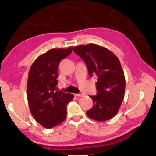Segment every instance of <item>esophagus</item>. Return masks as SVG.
I'll list each match as a JSON object with an SVG mask.
<instances>
[{"mask_svg": "<svg viewBox=\"0 0 156 156\" xmlns=\"http://www.w3.org/2000/svg\"><path fill=\"white\" fill-rule=\"evenodd\" d=\"M75 95H76V97H83V96H84V94L80 93V94H76Z\"/></svg>", "mask_w": 156, "mask_h": 156, "instance_id": "34e87169", "label": "esophagus"}]
</instances>
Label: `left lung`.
<instances>
[{
  "label": "left lung",
  "mask_w": 156,
  "mask_h": 156,
  "mask_svg": "<svg viewBox=\"0 0 156 156\" xmlns=\"http://www.w3.org/2000/svg\"><path fill=\"white\" fill-rule=\"evenodd\" d=\"M73 51L85 62L89 75L98 76L97 93L90 96L93 106L86 112L87 116L98 121L113 118L121 107L125 90L124 73L118 57L94 44L75 46Z\"/></svg>",
  "instance_id": "8db88e82"
}]
</instances>
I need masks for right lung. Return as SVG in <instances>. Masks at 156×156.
Listing matches in <instances>:
<instances>
[{"mask_svg":"<svg viewBox=\"0 0 156 156\" xmlns=\"http://www.w3.org/2000/svg\"><path fill=\"white\" fill-rule=\"evenodd\" d=\"M68 48H53L41 55L29 69L27 95L31 113L47 129L57 126L66 117V106L74 95L57 90L58 66L72 53Z\"/></svg>","mask_w":156,"mask_h":156,"instance_id":"1","label":"right lung"}]
</instances>
